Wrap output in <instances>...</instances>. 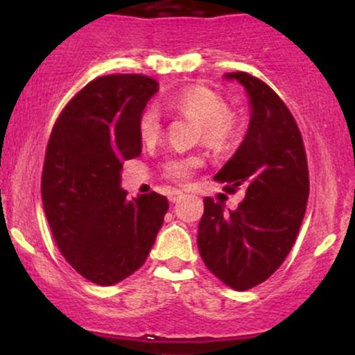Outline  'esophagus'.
Wrapping results in <instances>:
<instances>
[{
    "label": "esophagus",
    "mask_w": 355,
    "mask_h": 355,
    "mask_svg": "<svg viewBox=\"0 0 355 355\" xmlns=\"http://www.w3.org/2000/svg\"><path fill=\"white\" fill-rule=\"evenodd\" d=\"M182 198H183V193H182V191H178V190H173L172 193H170L168 200L172 202V203H177V202H180Z\"/></svg>",
    "instance_id": "esophagus-1"
}]
</instances>
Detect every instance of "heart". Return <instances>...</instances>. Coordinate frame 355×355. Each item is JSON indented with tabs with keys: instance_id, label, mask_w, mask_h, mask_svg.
<instances>
[{
	"instance_id": "heart-1",
	"label": "heart",
	"mask_w": 355,
	"mask_h": 355,
	"mask_svg": "<svg viewBox=\"0 0 355 355\" xmlns=\"http://www.w3.org/2000/svg\"><path fill=\"white\" fill-rule=\"evenodd\" d=\"M165 107L178 115L198 121L202 138L211 146L227 145L237 133V116L225 108L223 101L215 92L205 87H189L168 95L164 100ZM138 133L146 145L155 144L162 135V118L155 107H146L138 118ZM197 157H173L164 165V172L170 180L185 182L198 168Z\"/></svg>"
}]
</instances>
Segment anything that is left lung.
<instances>
[{"mask_svg":"<svg viewBox=\"0 0 355 355\" xmlns=\"http://www.w3.org/2000/svg\"><path fill=\"white\" fill-rule=\"evenodd\" d=\"M247 89L250 123L234 157L215 180L234 193L245 190L239 209L205 197L198 252L217 279L235 291L262 284L294 245L309 198L307 157L300 130L280 96L262 80L227 73Z\"/></svg>","mask_w":355,"mask_h":355,"instance_id":"left-lung-1","label":"left lung"}]
</instances>
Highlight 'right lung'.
Returning a JSON list of instances; mask_svg holds the SVG:
<instances>
[{"label":"right lung","mask_w":355,"mask_h":355,"mask_svg":"<svg viewBox=\"0 0 355 355\" xmlns=\"http://www.w3.org/2000/svg\"><path fill=\"white\" fill-rule=\"evenodd\" d=\"M158 83L145 75L89 81L56 120L48 140L42 198L67 262L96 285H113L145 263L168 210L160 193L128 200L125 160L141 153L138 118Z\"/></svg>","instance_id":"add662e5"}]
</instances>
